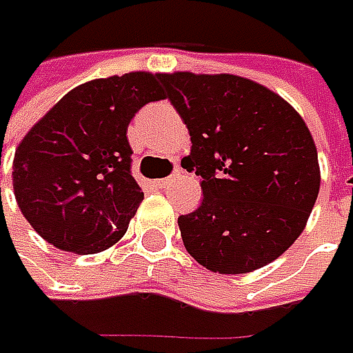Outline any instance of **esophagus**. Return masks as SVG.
Returning <instances> with one entry per match:
<instances>
[{
  "label": "esophagus",
  "mask_w": 353,
  "mask_h": 353,
  "mask_svg": "<svg viewBox=\"0 0 353 353\" xmlns=\"http://www.w3.org/2000/svg\"><path fill=\"white\" fill-rule=\"evenodd\" d=\"M172 181H174V176H169V179H159V181H155V186H159V188H165V186H169Z\"/></svg>",
  "instance_id": "esophagus-1"
}]
</instances>
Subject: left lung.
Wrapping results in <instances>:
<instances>
[{
	"label": "left lung",
	"instance_id": "obj_1",
	"mask_svg": "<svg viewBox=\"0 0 353 353\" xmlns=\"http://www.w3.org/2000/svg\"><path fill=\"white\" fill-rule=\"evenodd\" d=\"M159 78L190 133L183 167L202 176V204L179 218L186 251L220 275L275 261L303 234L320 190L319 153L305 119L243 76Z\"/></svg>",
	"mask_w": 353,
	"mask_h": 353
}]
</instances>
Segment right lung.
I'll return each instance as SVG.
<instances>
[{
	"label": "right lung",
	"instance_id": "obj_1",
	"mask_svg": "<svg viewBox=\"0 0 353 353\" xmlns=\"http://www.w3.org/2000/svg\"><path fill=\"white\" fill-rule=\"evenodd\" d=\"M163 100L159 74L129 72L70 90L21 139L13 190L25 220L57 250L100 253L128 232L143 200L128 125Z\"/></svg>",
	"mask_w": 353,
	"mask_h": 353
}]
</instances>
